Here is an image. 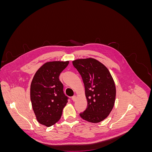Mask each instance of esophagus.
<instances>
[{"label":"esophagus","instance_id":"34e87169","mask_svg":"<svg viewBox=\"0 0 152 152\" xmlns=\"http://www.w3.org/2000/svg\"><path fill=\"white\" fill-rule=\"evenodd\" d=\"M77 99V98L76 96H72V99L73 102H76Z\"/></svg>","mask_w":152,"mask_h":152}]
</instances>
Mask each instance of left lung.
Wrapping results in <instances>:
<instances>
[{
    "mask_svg": "<svg viewBox=\"0 0 152 152\" xmlns=\"http://www.w3.org/2000/svg\"><path fill=\"white\" fill-rule=\"evenodd\" d=\"M73 65L82 77L85 87L87 107L80 116L84 120L98 123L104 120L112 110L116 88L108 68L94 58L79 59Z\"/></svg>",
    "mask_w": 152,
    "mask_h": 152,
    "instance_id": "1",
    "label": "left lung"
}]
</instances>
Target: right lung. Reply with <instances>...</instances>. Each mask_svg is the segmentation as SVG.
I'll use <instances>...</instances> for the list:
<instances>
[{"label":"right lung","mask_w":152,"mask_h":152,"mask_svg":"<svg viewBox=\"0 0 152 152\" xmlns=\"http://www.w3.org/2000/svg\"><path fill=\"white\" fill-rule=\"evenodd\" d=\"M69 61H50L37 71L30 86V99L37 121L46 127L56 124L62 115L68 97L59 79Z\"/></svg>","instance_id":"add662e5"}]
</instances>
